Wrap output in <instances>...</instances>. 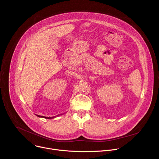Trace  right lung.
<instances>
[{"label": "right lung", "instance_id": "1", "mask_svg": "<svg viewBox=\"0 0 159 159\" xmlns=\"http://www.w3.org/2000/svg\"><path fill=\"white\" fill-rule=\"evenodd\" d=\"M38 117H39V118H47V119H52V118H55V116H53V117H44V116H39V115H36Z\"/></svg>", "mask_w": 159, "mask_h": 159}]
</instances>
